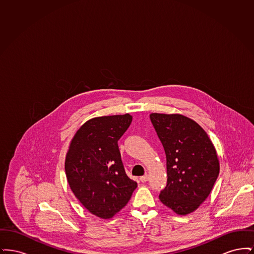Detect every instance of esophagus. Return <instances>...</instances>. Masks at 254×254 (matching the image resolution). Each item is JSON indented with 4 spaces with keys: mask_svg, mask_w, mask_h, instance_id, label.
Returning a JSON list of instances; mask_svg holds the SVG:
<instances>
[{
    "mask_svg": "<svg viewBox=\"0 0 254 254\" xmlns=\"http://www.w3.org/2000/svg\"><path fill=\"white\" fill-rule=\"evenodd\" d=\"M147 180H148V176L147 175H144V176L140 177V181L142 182V183H145Z\"/></svg>",
    "mask_w": 254,
    "mask_h": 254,
    "instance_id": "obj_1",
    "label": "esophagus"
}]
</instances>
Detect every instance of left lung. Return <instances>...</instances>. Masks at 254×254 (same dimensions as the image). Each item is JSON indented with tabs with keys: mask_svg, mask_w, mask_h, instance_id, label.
<instances>
[{
	"mask_svg": "<svg viewBox=\"0 0 254 254\" xmlns=\"http://www.w3.org/2000/svg\"><path fill=\"white\" fill-rule=\"evenodd\" d=\"M167 156V187L160 201L177 214L194 211L209 195L219 175L214 145L193 120L180 114H150Z\"/></svg>",
	"mask_w": 254,
	"mask_h": 254,
	"instance_id": "1",
	"label": "left lung"
}]
</instances>
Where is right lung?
<instances>
[{"label":"right lung","instance_id":"right-lung-1","mask_svg":"<svg viewBox=\"0 0 254 254\" xmlns=\"http://www.w3.org/2000/svg\"><path fill=\"white\" fill-rule=\"evenodd\" d=\"M131 121L129 114L88 120L74 135L66 154L64 169L69 187L82 205L98 217L114 216L137 188L126 173L118 146Z\"/></svg>","mask_w":254,"mask_h":254}]
</instances>
